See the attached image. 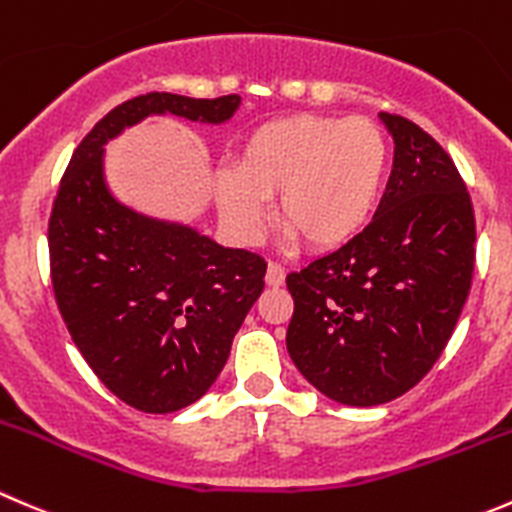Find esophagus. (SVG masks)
I'll return each mask as SVG.
<instances>
[{
    "label": "esophagus",
    "instance_id": "34e87169",
    "mask_svg": "<svg viewBox=\"0 0 512 512\" xmlns=\"http://www.w3.org/2000/svg\"><path fill=\"white\" fill-rule=\"evenodd\" d=\"M265 282H267V285H270V287L285 285V267L277 265V262H270V265H267Z\"/></svg>",
    "mask_w": 512,
    "mask_h": 512
}]
</instances>
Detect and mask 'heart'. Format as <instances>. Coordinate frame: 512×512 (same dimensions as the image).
<instances>
[{
	"label": "heart",
	"instance_id": "b5f03b06",
	"mask_svg": "<svg viewBox=\"0 0 512 512\" xmlns=\"http://www.w3.org/2000/svg\"><path fill=\"white\" fill-rule=\"evenodd\" d=\"M388 160V140L365 117L270 119L242 142L237 170L217 175V210L235 235L255 240L267 220V197H277L287 240L335 250L370 222Z\"/></svg>",
	"mask_w": 512,
	"mask_h": 512
}]
</instances>
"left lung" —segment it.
I'll use <instances>...</instances> for the list:
<instances>
[{
	"instance_id": "8db88e82",
	"label": "left lung",
	"mask_w": 512,
	"mask_h": 512,
	"mask_svg": "<svg viewBox=\"0 0 512 512\" xmlns=\"http://www.w3.org/2000/svg\"><path fill=\"white\" fill-rule=\"evenodd\" d=\"M377 117L395 152L375 217L287 275V352L312 388L352 408L390 403L428 375L475 267L473 205L448 152L410 119Z\"/></svg>"
}]
</instances>
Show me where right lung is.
Masks as SVG:
<instances>
[{
  "label": "right lung",
  "mask_w": 512,
  "mask_h": 512,
  "mask_svg": "<svg viewBox=\"0 0 512 512\" xmlns=\"http://www.w3.org/2000/svg\"><path fill=\"white\" fill-rule=\"evenodd\" d=\"M240 102L170 92L127 99L79 142L59 182L49 217L59 312L104 388L142 413H175L212 388L265 287L267 262L124 205L107 182L104 147L147 117L222 124Z\"/></svg>",
  "instance_id": "obj_1"
}]
</instances>
